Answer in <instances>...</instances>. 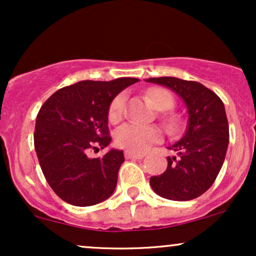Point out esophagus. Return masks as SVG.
<instances>
[{"label": "esophagus", "mask_w": 256, "mask_h": 256, "mask_svg": "<svg viewBox=\"0 0 256 256\" xmlns=\"http://www.w3.org/2000/svg\"><path fill=\"white\" fill-rule=\"evenodd\" d=\"M144 156L143 152H125L126 158H142Z\"/></svg>", "instance_id": "34e87169"}]
</instances>
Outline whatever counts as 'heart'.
Returning a JSON list of instances; mask_svg holds the SVG:
<instances>
[{
  "instance_id": "heart-1",
  "label": "heart",
  "mask_w": 256,
  "mask_h": 256,
  "mask_svg": "<svg viewBox=\"0 0 256 256\" xmlns=\"http://www.w3.org/2000/svg\"><path fill=\"white\" fill-rule=\"evenodd\" d=\"M148 98L155 108L158 110H170L174 104L173 96L168 91L161 88H152L148 90ZM125 114V95L120 94L112 101L108 110V119L110 122H118ZM171 124H176L174 116L168 118ZM162 134L156 126L138 125L134 122L122 125L114 134V140L119 148L126 149L132 152H140L146 150L150 143L158 142Z\"/></svg>"
}]
</instances>
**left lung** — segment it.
I'll return each mask as SVG.
<instances>
[{"label": "left lung", "instance_id": "1", "mask_svg": "<svg viewBox=\"0 0 256 256\" xmlns=\"http://www.w3.org/2000/svg\"><path fill=\"white\" fill-rule=\"evenodd\" d=\"M177 92L189 113L186 132L168 146L174 156L167 158V168L150 177V185L161 198L189 201L212 186L218 177L228 146V122L222 101L198 82L174 77L146 79Z\"/></svg>", "mask_w": 256, "mask_h": 256}]
</instances>
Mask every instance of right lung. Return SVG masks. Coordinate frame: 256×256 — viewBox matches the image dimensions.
<instances>
[{
	"label": "right lung",
	"mask_w": 256,
	"mask_h": 256,
	"mask_svg": "<svg viewBox=\"0 0 256 256\" xmlns=\"http://www.w3.org/2000/svg\"><path fill=\"white\" fill-rule=\"evenodd\" d=\"M137 78L83 80L58 90L37 114L34 142L40 168L54 192L67 204L86 207L107 200L118 180L122 150L110 149L108 110L116 95Z\"/></svg>",
	"instance_id": "add662e5"
}]
</instances>
